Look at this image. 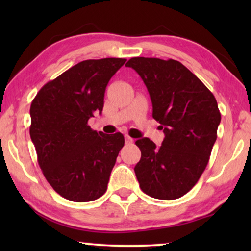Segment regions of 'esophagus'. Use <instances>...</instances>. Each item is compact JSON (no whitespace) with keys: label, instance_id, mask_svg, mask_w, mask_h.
<instances>
[{"label":"esophagus","instance_id":"1","mask_svg":"<svg viewBox=\"0 0 251 251\" xmlns=\"http://www.w3.org/2000/svg\"><path fill=\"white\" fill-rule=\"evenodd\" d=\"M132 143H133V139L131 138V137L126 136V144H132Z\"/></svg>","mask_w":251,"mask_h":251}]
</instances>
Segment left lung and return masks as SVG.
<instances>
[{
	"instance_id": "1",
	"label": "left lung",
	"mask_w": 251,
	"mask_h": 251,
	"mask_svg": "<svg viewBox=\"0 0 251 251\" xmlns=\"http://www.w3.org/2000/svg\"><path fill=\"white\" fill-rule=\"evenodd\" d=\"M126 66L142 77L152 100L153 118L164 132L160 147L146 137L136 142L142 152L136 177L144 193L175 200L192 190L209 162L221 123L217 101L177 60L135 57Z\"/></svg>"
}]
</instances>
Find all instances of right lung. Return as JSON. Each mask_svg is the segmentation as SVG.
<instances>
[{
  "instance_id": "right-lung-1",
  "label": "right lung",
  "mask_w": 251,
  "mask_h": 251,
  "mask_svg": "<svg viewBox=\"0 0 251 251\" xmlns=\"http://www.w3.org/2000/svg\"><path fill=\"white\" fill-rule=\"evenodd\" d=\"M126 59H89L44 84L30 105L29 135L42 173L54 191L74 202L94 201L107 190L121 132L105 135L88 126L100 114L108 81Z\"/></svg>"
}]
</instances>
